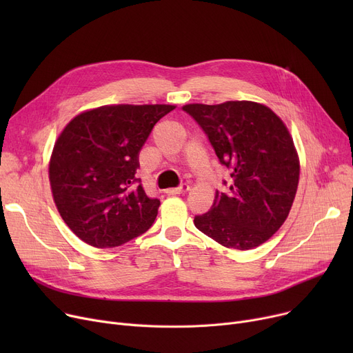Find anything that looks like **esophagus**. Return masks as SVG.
I'll return each instance as SVG.
<instances>
[{
	"label": "esophagus",
	"instance_id": "obj_1",
	"mask_svg": "<svg viewBox=\"0 0 353 353\" xmlns=\"http://www.w3.org/2000/svg\"><path fill=\"white\" fill-rule=\"evenodd\" d=\"M190 190V186L189 184H180L179 188H174V189H167L165 190V193H169V194H181V193H188Z\"/></svg>",
	"mask_w": 353,
	"mask_h": 353
}]
</instances>
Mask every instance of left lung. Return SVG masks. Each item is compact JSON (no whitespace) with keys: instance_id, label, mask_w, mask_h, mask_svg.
Listing matches in <instances>:
<instances>
[{"instance_id":"1","label":"left lung","mask_w":353,"mask_h":353,"mask_svg":"<svg viewBox=\"0 0 353 353\" xmlns=\"http://www.w3.org/2000/svg\"><path fill=\"white\" fill-rule=\"evenodd\" d=\"M183 110L230 172L229 188L216 190L212 209L196 216L194 226L225 248L261 246L285 223L298 190L301 165L288 127L254 101L186 104Z\"/></svg>"}]
</instances>
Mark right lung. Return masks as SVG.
<instances>
[{
	"label": "right lung",
	"mask_w": 353,
	"mask_h": 353,
	"mask_svg": "<svg viewBox=\"0 0 353 353\" xmlns=\"http://www.w3.org/2000/svg\"><path fill=\"white\" fill-rule=\"evenodd\" d=\"M176 105L117 104L74 117L54 144L48 177L55 206L83 242L116 248L150 229L160 206L136 172L154 124Z\"/></svg>",
	"instance_id": "1"
}]
</instances>
